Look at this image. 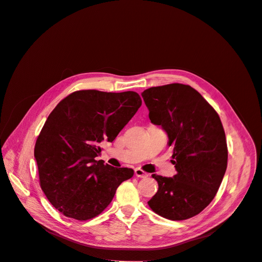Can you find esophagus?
<instances>
[{
  "label": "esophagus",
  "instance_id": "esophagus-1",
  "mask_svg": "<svg viewBox=\"0 0 262 262\" xmlns=\"http://www.w3.org/2000/svg\"><path fill=\"white\" fill-rule=\"evenodd\" d=\"M134 172H136V176L139 178H146L148 176V173L145 172L144 170H142L141 168H136Z\"/></svg>",
  "mask_w": 262,
  "mask_h": 262
}]
</instances>
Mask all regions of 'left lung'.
<instances>
[{"label": "left lung", "mask_w": 262, "mask_h": 262, "mask_svg": "<svg viewBox=\"0 0 262 262\" xmlns=\"http://www.w3.org/2000/svg\"><path fill=\"white\" fill-rule=\"evenodd\" d=\"M148 118L167 133L172 177L153 175L158 190L147 203L171 221L192 217L215 196L227 167V145L221 119L209 102L189 85L150 87L141 94Z\"/></svg>", "instance_id": "8db88e82"}]
</instances>
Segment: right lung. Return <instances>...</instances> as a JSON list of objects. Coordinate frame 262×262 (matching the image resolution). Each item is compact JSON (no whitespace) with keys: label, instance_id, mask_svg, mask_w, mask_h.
Masks as SVG:
<instances>
[{"label":"right lung","instance_id":"add662e5","mask_svg":"<svg viewBox=\"0 0 262 262\" xmlns=\"http://www.w3.org/2000/svg\"><path fill=\"white\" fill-rule=\"evenodd\" d=\"M142 105L136 92H74L49 115L35 145L39 180L47 199L68 217L97 216L134 170L96 161Z\"/></svg>","mask_w":262,"mask_h":262}]
</instances>
